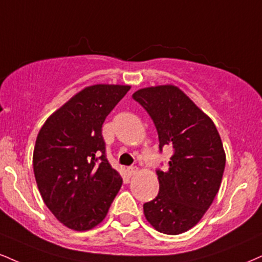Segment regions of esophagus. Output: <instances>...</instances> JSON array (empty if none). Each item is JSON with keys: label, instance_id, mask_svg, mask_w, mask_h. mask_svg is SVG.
Masks as SVG:
<instances>
[{"label": "esophagus", "instance_id": "34e87169", "mask_svg": "<svg viewBox=\"0 0 262 262\" xmlns=\"http://www.w3.org/2000/svg\"><path fill=\"white\" fill-rule=\"evenodd\" d=\"M138 171H139V169H138V167H129V168L127 169V172H128L129 176L137 174Z\"/></svg>", "mask_w": 262, "mask_h": 262}]
</instances>
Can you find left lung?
Returning <instances> with one entry per match:
<instances>
[{
	"instance_id": "1",
	"label": "left lung",
	"mask_w": 262,
	"mask_h": 262,
	"mask_svg": "<svg viewBox=\"0 0 262 262\" xmlns=\"http://www.w3.org/2000/svg\"><path fill=\"white\" fill-rule=\"evenodd\" d=\"M133 99L146 110L157 129L160 150L173 147L166 172L157 171L160 190L144 204L156 231L181 234L203 219L215 200L226 166V152L215 123L173 84L143 88Z\"/></svg>"
}]
</instances>
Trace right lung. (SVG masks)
<instances>
[{"mask_svg":"<svg viewBox=\"0 0 262 262\" xmlns=\"http://www.w3.org/2000/svg\"><path fill=\"white\" fill-rule=\"evenodd\" d=\"M130 85L84 88L46 119L33 154L43 203L69 229L84 232L103 221L122 187L106 159L101 129Z\"/></svg>","mask_w":262,"mask_h":262,"instance_id":"right-lung-1","label":"right lung"}]
</instances>
